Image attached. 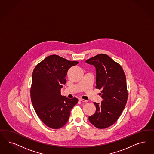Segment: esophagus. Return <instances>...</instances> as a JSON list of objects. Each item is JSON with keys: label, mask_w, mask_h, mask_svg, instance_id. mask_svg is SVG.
<instances>
[{"label": "esophagus", "mask_w": 154, "mask_h": 154, "mask_svg": "<svg viewBox=\"0 0 154 154\" xmlns=\"http://www.w3.org/2000/svg\"><path fill=\"white\" fill-rule=\"evenodd\" d=\"M79 100L81 102H87V100L83 99H82V98H79Z\"/></svg>", "instance_id": "1"}]
</instances>
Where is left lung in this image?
Returning <instances> with one entry per match:
<instances>
[{
  "label": "left lung",
  "mask_w": 154,
  "mask_h": 154,
  "mask_svg": "<svg viewBox=\"0 0 154 154\" xmlns=\"http://www.w3.org/2000/svg\"><path fill=\"white\" fill-rule=\"evenodd\" d=\"M96 68V88L101 89V103H94L96 112L88 117L89 122L99 129L114 124L124 109L128 100L126 76L120 65L104 54L85 60Z\"/></svg>",
  "instance_id": "obj_1"
}]
</instances>
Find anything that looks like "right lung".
Wrapping results in <instances>:
<instances>
[{
  "label": "right lung",
  "mask_w": 154,
  "mask_h": 154,
  "mask_svg": "<svg viewBox=\"0 0 154 154\" xmlns=\"http://www.w3.org/2000/svg\"><path fill=\"white\" fill-rule=\"evenodd\" d=\"M77 64V61L51 55L33 70L31 101L40 119L51 129H60L67 123L71 110L78 101L75 97L70 99L60 94L62 85L66 82L68 70Z\"/></svg>",
  "instance_id": "obj_1"
}]
</instances>
